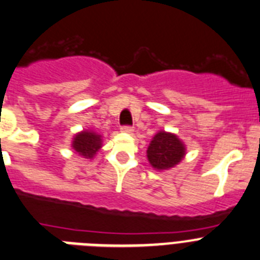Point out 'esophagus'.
I'll use <instances>...</instances> for the list:
<instances>
[{"label":"esophagus","instance_id":"obj_1","mask_svg":"<svg viewBox=\"0 0 260 260\" xmlns=\"http://www.w3.org/2000/svg\"><path fill=\"white\" fill-rule=\"evenodd\" d=\"M121 132H124V133H128V135H132L133 132H135V129H133L132 127H121L120 128Z\"/></svg>","mask_w":260,"mask_h":260}]
</instances>
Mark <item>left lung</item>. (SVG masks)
<instances>
[{
    "label": "left lung",
    "mask_w": 260,
    "mask_h": 260,
    "mask_svg": "<svg viewBox=\"0 0 260 260\" xmlns=\"http://www.w3.org/2000/svg\"><path fill=\"white\" fill-rule=\"evenodd\" d=\"M185 144L177 135L159 131L147 146L146 156L155 171H167L179 165L185 158Z\"/></svg>",
    "instance_id": "obj_1"
}]
</instances>
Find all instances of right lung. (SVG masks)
<instances>
[{
	"label": "right lung",
	"instance_id": "1",
	"mask_svg": "<svg viewBox=\"0 0 260 260\" xmlns=\"http://www.w3.org/2000/svg\"><path fill=\"white\" fill-rule=\"evenodd\" d=\"M71 147L85 159H93L102 147V136L92 129H83L74 135Z\"/></svg>",
	"mask_w": 260,
	"mask_h": 260
}]
</instances>
